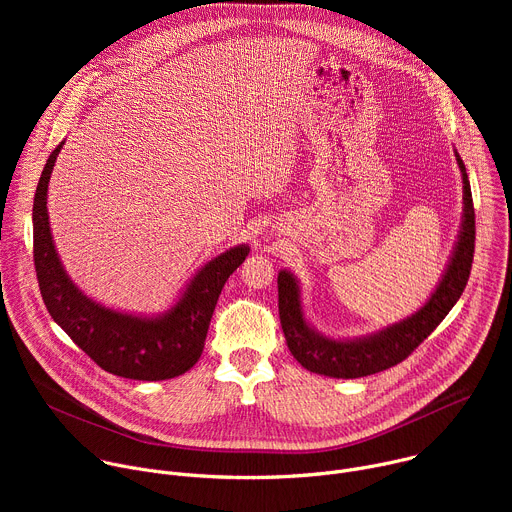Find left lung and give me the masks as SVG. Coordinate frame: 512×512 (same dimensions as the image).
Masks as SVG:
<instances>
[{
  "mask_svg": "<svg viewBox=\"0 0 512 512\" xmlns=\"http://www.w3.org/2000/svg\"><path fill=\"white\" fill-rule=\"evenodd\" d=\"M454 154L462 174V223L440 281L417 312L364 336H326L304 312L300 279L289 269L277 273L281 328L289 352L304 369L330 379H358L391 369L397 362L405 360L460 300L472 269L476 231L470 180L460 154Z\"/></svg>",
  "mask_w": 512,
  "mask_h": 512,
  "instance_id": "left-lung-1",
  "label": "left lung"
}]
</instances>
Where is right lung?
<instances>
[{
    "mask_svg": "<svg viewBox=\"0 0 512 512\" xmlns=\"http://www.w3.org/2000/svg\"><path fill=\"white\" fill-rule=\"evenodd\" d=\"M60 141L42 170L34 208V265L40 294L52 320L111 375L133 381H166L198 362L218 296L251 247L235 245L208 259L158 314L113 310L70 279L54 245L48 216V182L62 150Z\"/></svg>",
    "mask_w": 512,
    "mask_h": 512,
    "instance_id": "right-lung-1",
    "label": "right lung"
}]
</instances>
